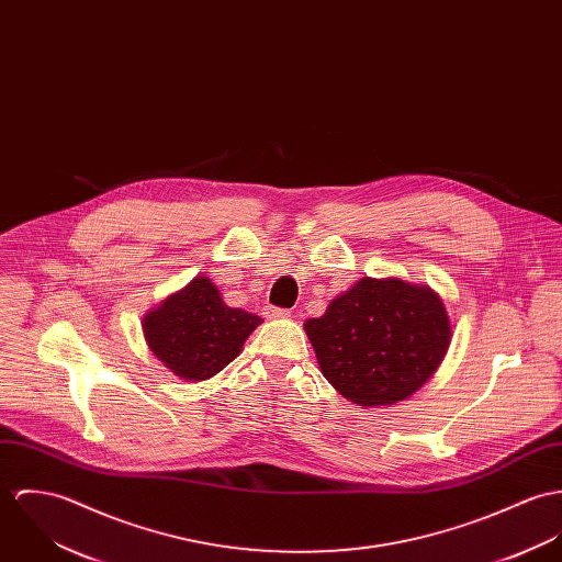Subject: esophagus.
Returning a JSON list of instances; mask_svg holds the SVG:
<instances>
[{
    "mask_svg": "<svg viewBox=\"0 0 562 562\" xmlns=\"http://www.w3.org/2000/svg\"><path fill=\"white\" fill-rule=\"evenodd\" d=\"M291 312L286 311V308H278V306H267L265 308V316L267 318H286Z\"/></svg>",
    "mask_w": 562,
    "mask_h": 562,
    "instance_id": "34e87169",
    "label": "esophagus"
}]
</instances>
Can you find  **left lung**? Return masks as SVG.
Instances as JSON below:
<instances>
[{"label": "left lung", "instance_id": "8db88e82", "mask_svg": "<svg viewBox=\"0 0 562 562\" xmlns=\"http://www.w3.org/2000/svg\"><path fill=\"white\" fill-rule=\"evenodd\" d=\"M304 327L323 376L364 407L414 394L436 373L450 342L437 293L394 278L360 280Z\"/></svg>", "mask_w": 562, "mask_h": 562}]
</instances>
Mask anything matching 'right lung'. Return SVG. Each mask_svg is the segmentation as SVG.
Wrapping results in <instances>:
<instances>
[{"mask_svg": "<svg viewBox=\"0 0 562 562\" xmlns=\"http://www.w3.org/2000/svg\"><path fill=\"white\" fill-rule=\"evenodd\" d=\"M262 318L222 302L209 278H193L144 316L150 351L179 376L202 381L231 364Z\"/></svg>", "mask_w": 562, "mask_h": 562, "instance_id": "right-lung-1", "label": "right lung"}]
</instances>
